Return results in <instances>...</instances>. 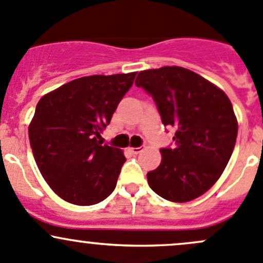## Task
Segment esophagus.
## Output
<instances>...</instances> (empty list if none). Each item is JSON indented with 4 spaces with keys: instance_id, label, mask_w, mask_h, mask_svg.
I'll use <instances>...</instances> for the list:
<instances>
[{
    "instance_id": "obj_1",
    "label": "esophagus",
    "mask_w": 263,
    "mask_h": 263,
    "mask_svg": "<svg viewBox=\"0 0 263 263\" xmlns=\"http://www.w3.org/2000/svg\"><path fill=\"white\" fill-rule=\"evenodd\" d=\"M144 150V146H140V147H131V151L134 154H140L141 151Z\"/></svg>"
}]
</instances>
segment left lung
Segmentation results:
<instances>
[{
	"label": "left lung",
	"mask_w": 263,
	"mask_h": 263,
	"mask_svg": "<svg viewBox=\"0 0 263 263\" xmlns=\"http://www.w3.org/2000/svg\"><path fill=\"white\" fill-rule=\"evenodd\" d=\"M136 86L153 97L164 126L176 129L173 148L148 172L151 190L173 202H188L210 190L224 172L238 135L237 117L221 89L178 66L145 70Z\"/></svg>",
	"instance_id": "obj_1"
}]
</instances>
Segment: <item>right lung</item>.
<instances>
[{
  "instance_id": "1",
  "label": "right lung",
  "mask_w": 263,
  "mask_h": 263,
  "mask_svg": "<svg viewBox=\"0 0 263 263\" xmlns=\"http://www.w3.org/2000/svg\"><path fill=\"white\" fill-rule=\"evenodd\" d=\"M136 72L76 79L44 95L29 124L39 172L55 195L79 206L105 200L126 161L98 139L109 124Z\"/></svg>"
}]
</instances>
